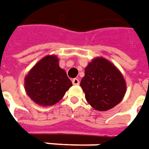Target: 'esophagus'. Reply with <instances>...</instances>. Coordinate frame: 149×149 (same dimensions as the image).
<instances>
[{
  "label": "esophagus",
  "instance_id": "obj_1",
  "mask_svg": "<svg viewBox=\"0 0 149 149\" xmlns=\"http://www.w3.org/2000/svg\"><path fill=\"white\" fill-rule=\"evenodd\" d=\"M79 83H80V81H79V80L77 78L72 79V84L73 85H79Z\"/></svg>",
  "mask_w": 149,
  "mask_h": 149
}]
</instances>
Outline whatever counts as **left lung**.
Segmentation results:
<instances>
[{"instance_id": "obj_1", "label": "left lung", "mask_w": 149, "mask_h": 149, "mask_svg": "<svg viewBox=\"0 0 149 149\" xmlns=\"http://www.w3.org/2000/svg\"><path fill=\"white\" fill-rule=\"evenodd\" d=\"M80 85L87 102L97 111H107L115 107L126 92L122 73L102 57L95 58L88 64Z\"/></svg>"}]
</instances>
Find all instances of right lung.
Wrapping results in <instances>:
<instances>
[{
    "label": "right lung",
    "instance_id": "add662e5",
    "mask_svg": "<svg viewBox=\"0 0 149 149\" xmlns=\"http://www.w3.org/2000/svg\"><path fill=\"white\" fill-rule=\"evenodd\" d=\"M72 83L58 65L56 56H47L32 68L25 78L31 99L41 106H52L62 99Z\"/></svg>",
    "mask_w": 149,
    "mask_h": 149
}]
</instances>
